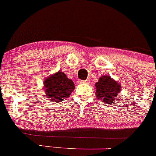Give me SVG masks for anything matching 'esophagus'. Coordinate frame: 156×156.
Listing matches in <instances>:
<instances>
[{
	"instance_id": "34e87169",
	"label": "esophagus",
	"mask_w": 156,
	"mask_h": 156,
	"mask_svg": "<svg viewBox=\"0 0 156 156\" xmlns=\"http://www.w3.org/2000/svg\"><path fill=\"white\" fill-rule=\"evenodd\" d=\"M89 80H84V81H81V84H89Z\"/></svg>"
}]
</instances>
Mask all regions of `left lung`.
<instances>
[{"label": "left lung", "mask_w": 156, "mask_h": 156, "mask_svg": "<svg viewBox=\"0 0 156 156\" xmlns=\"http://www.w3.org/2000/svg\"><path fill=\"white\" fill-rule=\"evenodd\" d=\"M96 97L103 103H112L117 98L118 94L122 90L120 84L108 75H103L95 84Z\"/></svg>", "instance_id": "1"}]
</instances>
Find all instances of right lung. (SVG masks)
Masks as SVG:
<instances>
[{
  "label": "right lung",
  "mask_w": 156,
  "mask_h": 156,
  "mask_svg": "<svg viewBox=\"0 0 156 156\" xmlns=\"http://www.w3.org/2000/svg\"><path fill=\"white\" fill-rule=\"evenodd\" d=\"M47 97L53 103H60L75 90V84L62 72H56L44 81Z\"/></svg>",
  "instance_id": "right-lung-1"
}]
</instances>
